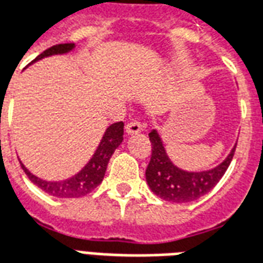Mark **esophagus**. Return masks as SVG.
<instances>
[{"label":"esophagus","instance_id":"1","mask_svg":"<svg viewBox=\"0 0 263 263\" xmlns=\"http://www.w3.org/2000/svg\"><path fill=\"white\" fill-rule=\"evenodd\" d=\"M125 129L128 135H134V134H139V132L142 131L143 125L141 124V121L139 120H132L126 124Z\"/></svg>","mask_w":263,"mask_h":263}]
</instances>
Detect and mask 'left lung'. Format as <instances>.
Wrapping results in <instances>:
<instances>
[{"instance_id": "obj_1", "label": "left lung", "mask_w": 263, "mask_h": 263, "mask_svg": "<svg viewBox=\"0 0 263 263\" xmlns=\"http://www.w3.org/2000/svg\"><path fill=\"white\" fill-rule=\"evenodd\" d=\"M149 139L152 143V155H151V160L145 173L146 182L156 196H159L166 201H173V203L194 201L209 193L210 190L220 182L221 177L224 176L237 148L235 145L231 154L228 155V158L214 169L190 173V172L177 169L169 160L156 131L149 134Z\"/></svg>"}]
</instances>
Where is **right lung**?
Masks as SVG:
<instances>
[{"instance_id":"add662e5","label":"right lung","mask_w":263,"mask_h":263,"mask_svg":"<svg viewBox=\"0 0 263 263\" xmlns=\"http://www.w3.org/2000/svg\"><path fill=\"white\" fill-rule=\"evenodd\" d=\"M73 48H74V43L54 45L52 48L46 49L43 53L39 54L33 62L42 59V58H46V56H50V54L66 53ZM122 135H124V122H115L112 125H109L105 134H104L103 139L100 142V146L96 151L91 160L76 176L70 177V179L63 180V182H45L42 179L33 176L22 163H21V166L26 173V176L29 177V180L33 184H36L39 189H42L45 193L58 198L83 197L86 194L91 193L92 190L103 182L109 158L112 156L115 149L118 148L120 143L122 142V139H124Z\"/></svg>"}]
</instances>
